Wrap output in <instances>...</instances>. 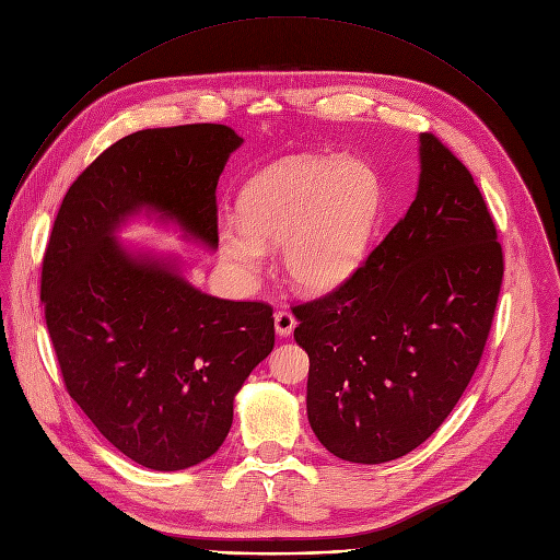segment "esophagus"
<instances>
[{
	"label": "esophagus",
	"mask_w": 560,
	"mask_h": 560,
	"mask_svg": "<svg viewBox=\"0 0 560 560\" xmlns=\"http://www.w3.org/2000/svg\"><path fill=\"white\" fill-rule=\"evenodd\" d=\"M293 327H295V318L289 314V312H278L276 314V334L278 336H289L291 331H293Z\"/></svg>",
	"instance_id": "34e87169"
}]
</instances>
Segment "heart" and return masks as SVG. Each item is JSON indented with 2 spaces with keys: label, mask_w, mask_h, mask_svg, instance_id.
Segmentation results:
<instances>
[{
  "label": "heart",
  "mask_w": 560,
  "mask_h": 560,
  "mask_svg": "<svg viewBox=\"0 0 560 560\" xmlns=\"http://www.w3.org/2000/svg\"><path fill=\"white\" fill-rule=\"evenodd\" d=\"M383 210L376 170L354 156H291L253 175L237 195V218L218 240L226 262L253 278L267 246L280 244L287 278L325 293L346 282L368 253Z\"/></svg>",
  "instance_id": "1"
}]
</instances>
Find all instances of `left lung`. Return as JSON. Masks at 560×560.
I'll return each mask as SVG.
<instances>
[{"instance_id":"8db88e82","label":"left lung","mask_w":560,"mask_h":560,"mask_svg":"<svg viewBox=\"0 0 560 560\" xmlns=\"http://www.w3.org/2000/svg\"><path fill=\"white\" fill-rule=\"evenodd\" d=\"M419 188L406 218L331 293L293 307L310 354L307 417L340 459L381 464L423 444L476 372L504 262L466 165L419 137Z\"/></svg>"}]
</instances>
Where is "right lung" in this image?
Wrapping results in <instances>:
<instances>
[{
  "mask_svg": "<svg viewBox=\"0 0 560 560\" xmlns=\"http://www.w3.org/2000/svg\"><path fill=\"white\" fill-rule=\"evenodd\" d=\"M242 143L214 122L116 141L67 190L42 262L67 393L145 468L182 470L218 453L235 395L273 350V310L208 295L179 257L132 250L116 233L145 212L218 248L214 190Z\"/></svg>",
  "mask_w": 560,
  "mask_h": 560,
  "instance_id": "right-lung-1",
  "label": "right lung"
}]
</instances>
